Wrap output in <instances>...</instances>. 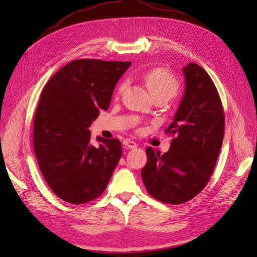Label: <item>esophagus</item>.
<instances>
[{"mask_svg": "<svg viewBox=\"0 0 257 257\" xmlns=\"http://www.w3.org/2000/svg\"><path fill=\"white\" fill-rule=\"evenodd\" d=\"M123 145H124L125 148H128V149H135V148H137V144H136L135 141L129 140V139L124 140V141H123Z\"/></svg>", "mask_w": 257, "mask_h": 257, "instance_id": "obj_1", "label": "esophagus"}]
</instances>
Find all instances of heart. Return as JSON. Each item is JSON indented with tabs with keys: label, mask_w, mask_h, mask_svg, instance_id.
Segmentation results:
<instances>
[{
	"label": "heart",
	"mask_w": 257,
	"mask_h": 257,
	"mask_svg": "<svg viewBox=\"0 0 257 257\" xmlns=\"http://www.w3.org/2000/svg\"><path fill=\"white\" fill-rule=\"evenodd\" d=\"M144 79L151 95L155 98L162 97L170 100L171 98L177 96L180 89V83L178 78L166 68L150 69L149 72L145 74ZM125 86H127L125 81L119 85L118 94H121Z\"/></svg>",
	"instance_id": "obj_1"
}]
</instances>
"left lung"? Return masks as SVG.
Instances as JSON below:
<instances>
[{
    "mask_svg": "<svg viewBox=\"0 0 257 257\" xmlns=\"http://www.w3.org/2000/svg\"><path fill=\"white\" fill-rule=\"evenodd\" d=\"M185 91L166 134L173 136L168 152L148 147L141 177L148 193L163 203L181 204L209 182L224 136L219 92L205 70L194 63L183 68Z\"/></svg>",
    "mask_w": 257,
    "mask_h": 257,
    "instance_id": "1",
    "label": "left lung"
}]
</instances>
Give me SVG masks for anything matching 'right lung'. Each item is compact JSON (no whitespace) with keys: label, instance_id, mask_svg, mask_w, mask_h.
Returning <instances> with one entry per match:
<instances>
[{"label":"right lung","instance_id":"1","mask_svg":"<svg viewBox=\"0 0 257 257\" xmlns=\"http://www.w3.org/2000/svg\"><path fill=\"white\" fill-rule=\"evenodd\" d=\"M130 62L76 59L62 67L42 90L33 125L38 167L58 198L72 204L97 199L121 157L118 139L90 144L91 122L107 110L117 81Z\"/></svg>","mask_w":257,"mask_h":257}]
</instances>
